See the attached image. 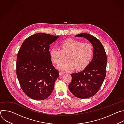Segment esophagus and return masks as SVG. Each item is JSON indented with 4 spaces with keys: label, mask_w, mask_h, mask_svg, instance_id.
I'll return each instance as SVG.
<instances>
[{
    "label": "esophagus",
    "mask_w": 124,
    "mask_h": 124,
    "mask_svg": "<svg viewBox=\"0 0 124 124\" xmlns=\"http://www.w3.org/2000/svg\"><path fill=\"white\" fill-rule=\"evenodd\" d=\"M64 73H65L64 72H62V71H60V72H59V75H60V76H62V75H64Z\"/></svg>",
    "instance_id": "obj_1"
}]
</instances>
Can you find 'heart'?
<instances>
[{"mask_svg":"<svg viewBox=\"0 0 124 124\" xmlns=\"http://www.w3.org/2000/svg\"><path fill=\"white\" fill-rule=\"evenodd\" d=\"M61 49L57 47H52L50 51L52 60L56 64H60L64 55H67L68 61L61 63L58 68L62 70H71L76 67L78 70L86 67L90 62L93 55L92 45L75 40H67L60 45Z\"/></svg>","mask_w":124,"mask_h":124,"instance_id":"1","label":"heart"}]
</instances>
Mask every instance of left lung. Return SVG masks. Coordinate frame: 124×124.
I'll return each instance as SVG.
<instances>
[{
	"instance_id": "1",
	"label": "left lung",
	"mask_w": 124,
	"mask_h": 124,
	"mask_svg": "<svg viewBox=\"0 0 124 124\" xmlns=\"http://www.w3.org/2000/svg\"><path fill=\"white\" fill-rule=\"evenodd\" d=\"M76 37L86 38L94 48L92 61L82 71L70 74L72 79L68 86L75 96L86 99L94 96L103 82L107 73V56L103 46L95 37L86 33L78 34Z\"/></svg>"
}]
</instances>
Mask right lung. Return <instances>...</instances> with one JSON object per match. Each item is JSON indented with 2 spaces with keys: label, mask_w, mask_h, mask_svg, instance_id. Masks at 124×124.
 Segmentation results:
<instances>
[{
  "label": "right lung",
  "mask_w": 124,
  "mask_h": 124,
  "mask_svg": "<svg viewBox=\"0 0 124 124\" xmlns=\"http://www.w3.org/2000/svg\"><path fill=\"white\" fill-rule=\"evenodd\" d=\"M58 37L43 33L31 35L17 54L16 76L23 92L32 99L45 100L54 90L59 75L52 65L49 45Z\"/></svg>",
  "instance_id": "right-lung-1"
}]
</instances>
